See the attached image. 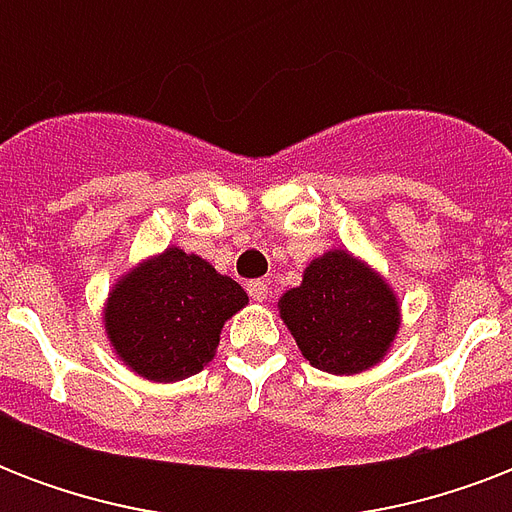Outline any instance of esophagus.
Here are the masks:
<instances>
[{"instance_id":"1","label":"esophagus","mask_w":512,"mask_h":512,"mask_svg":"<svg viewBox=\"0 0 512 512\" xmlns=\"http://www.w3.org/2000/svg\"><path fill=\"white\" fill-rule=\"evenodd\" d=\"M247 292L252 300H257V303H263V300H268V284L265 281H249L247 284Z\"/></svg>"}]
</instances>
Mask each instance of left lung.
<instances>
[{"instance_id": "left-lung-1", "label": "left lung", "mask_w": 512, "mask_h": 512, "mask_svg": "<svg viewBox=\"0 0 512 512\" xmlns=\"http://www.w3.org/2000/svg\"><path fill=\"white\" fill-rule=\"evenodd\" d=\"M279 308L303 356L332 374L374 366L398 332V303L388 284L342 249L313 260Z\"/></svg>"}]
</instances>
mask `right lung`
<instances>
[{"label": "right lung", "mask_w": 512, "mask_h": 512, "mask_svg": "<svg viewBox=\"0 0 512 512\" xmlns=\"http://www.w3.org/2000/svg\"><path fill=\"white\" fill-rule=\"evenodd\" d=\"M247 305V292L196 255L170 247L127 273L108 297L106 332L140 377L172 382L201 372L220 329Z\"/></svg>", "instance_id": "add662e5"}]
</instances>
